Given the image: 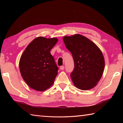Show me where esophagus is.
Instances as JSON below:
<instances>
[{
  "label": "esophagus",
  "mask_w": 123,
  "mask_h": 123,
  "mask_svg": "<svg viewBox=\"0 0 123 123\" xmlns=\"http://www.w3.org/2000/svg\"><path fill=\"white\" fill-rule=\"evenodd\" d=\"M60 69H61V70H63L64 69V67L63 66H60Z\"/></svg>",
  "instance_id": "esophagus-1"
}]
</instances>
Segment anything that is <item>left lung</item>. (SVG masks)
<instances>
[{"label": "left lung", "mask_w": 123, "mask_h": 123, "mask_svg": "<svg viewBox=\"0 0 123 123\" xmlns=\"http://www.w3.org/2000/svg\"><path fill=\"white\" fill-rule=\"evenodd\" d=\"M63 40L74 59L75 67L70 77L75 86L81 90L93 88L100 80L105 67L102 52L95 43L81 35L64 36Z\"/></svg>", "instance_id": "8db88e82"}]
</instances>
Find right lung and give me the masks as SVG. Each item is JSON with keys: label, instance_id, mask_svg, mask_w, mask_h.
<instances>
[{"label": "right lung", "instance_id": "1", "mask_svg": "<svg viewBox=\"0 0 123 123\" xmlns=\"http://www.w3.org/2000/svg\"><path fill=\"white\" fill-rule=\"evenodd\" d=\"M57 41L56 38L37 37L27 46L20 57V74L32 89L44 91L53 85L59 68L50 50Z\"/></svg>", "mask_w": 123, "mask_h": 123}]
</instances>
